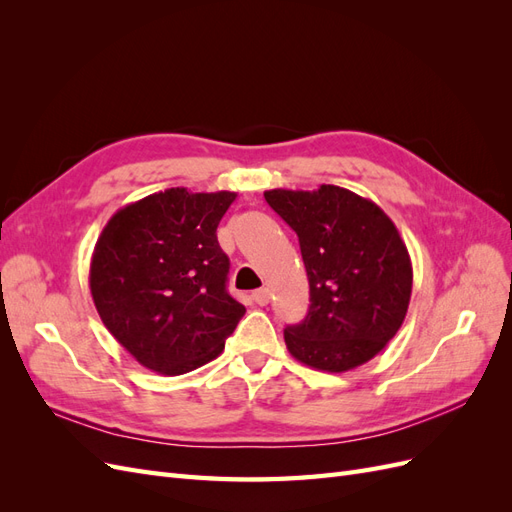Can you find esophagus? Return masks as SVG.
<instances>
[{
    "mask_svg": "<svg viewBox=\"0 0 512 512\" xmlns=\"http://www.w3.org/2000/svg\"><path fill=\"white\" fill-rule=\"evenodd\" d=\"M252 299H254L258 305H267V303L271 301V292H269V288L254 290V292H252Z\"/></svg>",
    "mask_w": 512,
    "mask_h": 512,
    "instance_id": "esophagus-1",
    "label": "esophagus"
}]
</instances>
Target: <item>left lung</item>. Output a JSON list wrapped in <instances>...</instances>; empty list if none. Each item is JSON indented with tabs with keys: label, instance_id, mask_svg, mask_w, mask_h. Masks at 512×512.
Listing matches in <instances>:
<instances>
[{
	"label": "left lung",
	"instance_id": "8db88e82",
	"mask_svg": "<svg viewBox=\"0 0 512 512\" xmlns=\"http://www.w3.org/2000/svg\"><path fill=\"white\" fill-rule=\"evenodd\" d=\"M265 200L297 232L309 280V312L284 329L286 348L331 374L359 367L391 342L408 314L412 262L393 220L339 185L267 190Z\"/></svg>",
	"mask_w": 512,
	"mask_h": 512
}]
</instances>
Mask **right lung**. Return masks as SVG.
Returning a JSON list of instances; mask_svg holds the SVG:
<instances>
[{"label": "right lung", "instance_id": "right-lung-1", "mask_svg": "<svg viewBox=\"0 0 512 512\" xmlns=\"http://www.w3.org/2000/svg\"><path fill=\"white\" fill-rule=\"evenodd\" d=\"M235 192L170 188L121 207L89 265L94 305L117 342L143 367L179 376L224 350L245 307L226 290L220 220Z\"/></svg>", "mask_w": 512, "mask_h": 512}]
</instances>
